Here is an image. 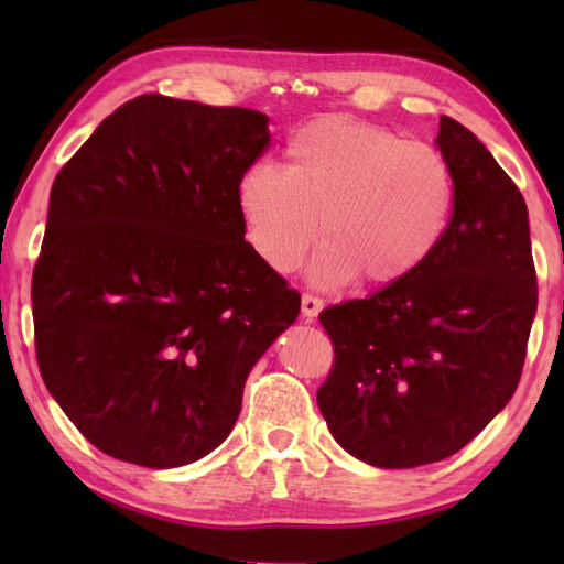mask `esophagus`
<instances>
[{"label":"esophagus","mask_w":564,"mask_h":564,"mask_svg":"<svg viewBox=\"0 0 564 564\" xmlns=\"http://www.w3.org/2000/svg\"><path fill=\"white\" fill-rule=\"evenodd\" d=\"M322 310V301L313 293H303V315L307 319H315Z\"/></svg>","instance_id":"esophagus-1"}]
</instances>
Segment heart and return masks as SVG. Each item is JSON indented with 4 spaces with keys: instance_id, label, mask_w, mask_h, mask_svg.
Masks as SVG:
<instances>
[{
    "instance_id": "obj_1",
    "label": "heart",
    "mask_w": 564,
    "mask_h": 564,
    "mask_svg": "<svg viewBox=\"0 0 564 564\" xmlns=\"http://www.w3.org/2000/svg\"><path fill=\"white\" fill-rule=\"evenodd\" d=\"M285 164H247L237 208L249 245L289 273L315 245V275L366 285L410 279L448 232L455 174L446 154L422 140L346 116H319L285 140Z\"/></svg>"
}]
</instances>
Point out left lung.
<instances>
[{"instance_id":"8db88e82","label":"left lung","mask_w":564,"mask_h":564,"mask_svg":"<svg viewBox=\"0 0 564 564\" xmlns=\"http://www.w3.org/2000/svg\"><path fill=\"white\" fill-rule=\"evenodd\" d=\"M455 174L448 232L422 269L319 313L334 364L317 390L332 436L376 467L458 453L521 380L538 283L519 186L465 126L436 138Z\"/></svg>"}]
</instances>
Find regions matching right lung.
Segmentation results:
<instances>
[{"instance_id":"1","label":"right lung","mask_w":564,"mask_h":564,"mask_svg":"<svg viewBox=\"0 0 564 564\" xmlns=\"http://www.w3.org/2000/svg\"><path fill=\"white\" fill-rule=\"evenodd\" d=\"M269 118L142 94L57 172L31 281L35 358L82 436L178 467L230 434L301 293L245 239L237 178Z\"/></svg>"}]
</instances>
